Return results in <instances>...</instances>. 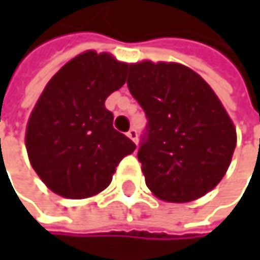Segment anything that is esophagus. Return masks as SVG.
<instances>
[{
	"instance_id": "34e87169",
	"label": "esophagus",
	"mask_w": 260,
	"mask_h": 260,
	"mask_svg": "<svg viewBox=\"0 0 260 260\" xmlns=\"http://www.w3.org/2000/svg\"><path fill=\"white\" fill-rule=\"evenodd\" d=\"M128 137H129L134 143H137V140H138V132H137V129H134V128H132V129L128 131Z\"/></svg>"
}]
</instances>
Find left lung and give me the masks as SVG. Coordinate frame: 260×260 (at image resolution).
Instances as JSON below:
<instances>
[{
  "instance_id": "1",
  "label": "left lung",
  "mask_w": 260,
  "mask_h": 260,
  "mask_svg": "<svg viewBox=\"0 0 260 260\" xmlns=\"http://www.w3.org/2000/svg\"><path fill=\"white\" fill-rule=\"evenodd\" d=\"M128 88L146 113L138 161L161 200L192 202L226 175L236 131L209 84L179 63L129 64Z\"/></svg>"
}]
</instances>
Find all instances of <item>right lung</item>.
<instances>
[{"label": "right lung", "mask_w": 260, "mask_h": 260, "mask_svg": "<svg viewBox=\"0 0 260 260\" xmlns=\"http://www.w3.org/2000/svg\"><path fill=\"white\" fill-rule=\"evenodd\" d=\"M126 71L111 54L87 51L46 84L29 116L25 144L34 172L55 194L85 199L104 191L119 162L135 150L105 108Z\"/></svg>", "instance_id": "right-lung-1"}]
</instances>
